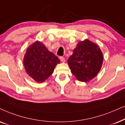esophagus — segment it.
I'll return each instance as SVG.
<instances>
[{
	"label": "esophagus",
	"mask_w": 125,
	"mask_h": 125,
	"mask_svg": "<svg viewBox=\"0 0 125 125\" xmlns=\"http://www.w3.org/2000/svg\"><path fill=\"white\" fill-rule=\"evenodd\" d=\"M59 59L62 62H65V59H64V58L63 57H62V56H60Z\"/></svg>",
	"instance_id": "1"
}]
</instances>
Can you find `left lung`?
Instances as JSON below:
<instances>
[{"instance_id":"1","label":"left lung","mask_w":125,"mask_h":125,"mask_svg":"<svg viewBox=\"0 0 125 125\" xmlns=\"http://www.w3.org/2000/svg\"><path fill=\"white\" fill-rule=\"evenodd\" d=\"M103 61L104 55L98 45L86 39L78 42L67 63L78 81L87 82L98 74Z\"/></svg>"}]
</instances>
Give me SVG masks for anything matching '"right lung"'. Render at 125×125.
Here are the masks:
<instances>
[{"label":"right lung","mask_w":125,"mask_h":125,"mask_svg":"<svg viewBox=\"0 0 125 125\" xmlns=\"http://www.w3.org/2000/svg\"><path fill=\"white\" fill-rule=\"evenodd\" d=\"M59 63L57 56L38 41L29 46L23 58L27 74L38 83L44 82L48 79Z\"/></svg>","instance_id":"obj_1"}]
</instances>
